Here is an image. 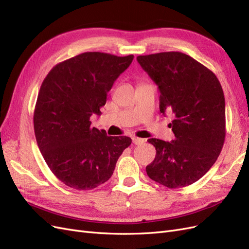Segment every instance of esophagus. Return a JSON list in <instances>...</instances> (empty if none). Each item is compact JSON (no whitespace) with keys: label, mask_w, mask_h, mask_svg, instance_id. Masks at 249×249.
<instances>
[{"label":"esophagus","mask_w":249,"mask_h":249,"mask_svg":"<svg viewBox=\"0 0 249 249\" xmlns=\"http://www.w3.org/2000/svg\"><path fill=\"white\" fill-rule=\"evenodd\" d=\"M145 142V140L144 139H142V138H137V137H133V143L135 145H141V144H143V143Z\"/></svg>","instance_id":"1"}]
</instances>
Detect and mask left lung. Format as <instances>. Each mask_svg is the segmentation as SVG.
<instances>
[{"mask_svg": "<svg viewBox=\"0 0 249 249\" xmlns=\"http://www.w3.org/2000/svg\"><path fill=\"white\" fill-rule=\"evenodd\" d=\"M137 61L158 85L160 112L172 113L175 139L147 141L156 147L147 176L168 188L189 186L209 171L225 139V101L219 80L180 52L138 56Z\"/></svg>", "mask_w": 249, "mask_h": 249, "instance_id": "obj_1", "label": "left lung"}]
</instances>
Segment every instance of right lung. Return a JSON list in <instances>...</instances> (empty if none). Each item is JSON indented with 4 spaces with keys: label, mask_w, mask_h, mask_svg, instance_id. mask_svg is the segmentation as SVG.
I'll list each match as a JSON object with an SVG mask.
<instances>
[{
    "label": "right lung",
    "mask_w": 249,
    "mask_h": 249,
    "mask_svg": "<svg viewBox=\"0 0 249 249\" xmlns=\"http://www.w3.org/2000/svg\"><path fill=\"white\" fill-rule=\"evenodd\" d=\"M133 59L83 53L55 65L43 80L34 110L35 137L49 168L66 186L90 190L107 182L132 143L91 127L90 116L102 114L108 92Z\"/></svg>",
    "instance_id": "1"
}]
</instances>
